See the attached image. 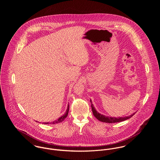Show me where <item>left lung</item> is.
I'll list each match as a JSON object with an SVG mask.
<instances>
[{
	"instance_id": "8db88e82",
	"label": "left lung",
	"mask_w": 160,
	"mask_h": 160,
	"mask_svg": "<svg viewBox=\"0 0 160 160\" xmlns=\"http://www.w3.org/2000/svg\"><path fill=\"white\" fill-rule=\"evenodd\" d=\"M91 107H92V113L94 115V116L99 121H102V122H108V123H115V122H122V121H124L126 119H129L130 118H131L134 114H135L133 113V114H131V115H129L128 116H124V117H111V116H105V115H103V114H100L98 112H97V110H95V107H93V105L92 104V102L91 100Z\"/></svg>"
}]
</instances>
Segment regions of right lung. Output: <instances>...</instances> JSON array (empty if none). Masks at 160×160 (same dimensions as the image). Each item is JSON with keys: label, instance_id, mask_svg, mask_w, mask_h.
<instances>
[{"label": "right lung", "instance_id": "add662e5", "mask_svg": "<svg viewBox=\"0 0 160 160\" xmlns=\"http://www.w3.org/2000/svg\"><path fill=\"white\" fill-rule=\"evenodd\" d=\"M69 108V105H68L67 110L65 113L63 114V116H62L60 117L58 119H57V120H55V121H53V122H44L43 124H57V123H59V122H62V121L67 117V116H68V114Z\"/></svg>", "mask_w": 160, "mask_h": 160}]
</instances>
